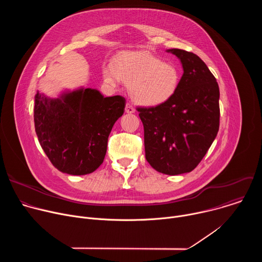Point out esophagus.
I'll return each instance as SVG.
<instances>
[{
    "label": "esophagus",
    "mask_w": 262,
    "mask_h": 262,
    "mask_svg": "<svg viewBox=\"0 0 262 262\" xmlns=\"http://www.w3.org/2000/svg\"><path fill=\"white\" fill-rule=\"evenodd\" d=\"M125 112L127 114H133V113H135V107L130 103L127 102L125 105Z\"/></svg>",
    "instance_id": "34e87169"
}]
</instances>
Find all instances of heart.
Wrapping results in <instances>:
<instances>
[{"label":"heart","instance_id":"1","mask_svg":"<svg viewBox=\"0 0 262 262\" xmlns=\"http://www.w3.org/2000/svg\"><path fill=\"white\" fill-rule=\"evenodd\" d=\"M102 74L108 84L115 85L122 80L129 85L132 98L145 106L167 102L175 94L180 81L175 65L146 52L118 57L114 65L107 64L103 67Z\"/></svg>","mask_w":262,"mask_h":262}]
</instances>
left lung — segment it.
<instances>
[{
  "label": "left lung",
  "mask_w": 262,
  "mask_h": 262,
  "mask_svg": "<svg viewBox=\"0 0 262 262\" xmlns=\"http://www.w3.org/2000/svg\"><path fill=\"white\" fill-rule=\"evenodd\" d=\"M168 52L180 59L183 74L167 102L139 107L144 126L145 157L158 172L178 175L193 171L206 155L220 126V90L213 74L195 54Z\"/></svg>",
  "instance_id": "8db88e82"
}]
</instances>
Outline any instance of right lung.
Segmentation results:
<instances>
[{
  "label": "right lung",
  "instance_id": "right-lung-1",
  "mask_svg": "<svg viewBox=\"0 0 262 262\" xmlns=\"http://www.w3.org/2000/svg\"><path fill=\"white\" fill-rule=\"evenodd\" d=\"M124 106V97H103L91 88L56 99L37 93L35 130L53 166L70 175L95 171L104 160L108 135Z\"/></svg>",
  "mask_w": 262,
  "mask_h": 262
}]
</instances>
